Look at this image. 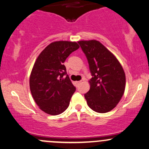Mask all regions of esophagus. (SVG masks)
Here are the masks:
<instances>
[{"mask_svg":"<svg viewBox=\"0 0 149 149\" xmlns=\"http://www.w3.org/2000/svg\"><path fill=\"white\" fill-rule=\"evenodd\" d=\"M80 82H81V81H76V85H79V84L80 83Z\"/></svg>","mask_w":149,"mask_h":149,"instance_id":"1","label":"esophagus"}]
</instances>
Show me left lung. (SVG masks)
<instances>
[{"label": "left lung", "instance_id": "obj_1", "mask_svg": "<svg viewBox=\"0 0 149 149\" xmlns=\"http://www.w3.org/2000/svg\"><path fill=\"white\" fill-rule=\"evenodd\" d=\"M78 43L87 57L92 76L89 80L90 89L85 94L87 105L96 112H110L124 93V71L115 56L98 41Z\"/></svg>", "mask_w": 149, "mask_h": 149}]
</instances>
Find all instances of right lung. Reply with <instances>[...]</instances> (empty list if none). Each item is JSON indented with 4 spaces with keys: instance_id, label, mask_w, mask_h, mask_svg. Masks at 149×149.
<instances>
[{
    "instance_id": "right-lung-1",
    "label": "right lung",
    "mask_w": 149,
    "mask_h": 149,
    "mask_svg": "<svg viewBox=\"0 0 149 149\" xmlns=\"http://www.w3.org/2000/svg\"><path fill=\"white\" fill-rule=\"evenodd\" d=\"M76 42L60 41L50 44L39 54L30 78V88L42 111L57 115L69 107L76 87L67 75L64 62L79 48Z\"/></svg>"
}]
</instances>
